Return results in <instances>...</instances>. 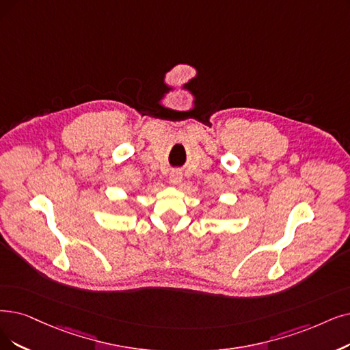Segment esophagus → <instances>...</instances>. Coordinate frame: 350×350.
<instances>
[{
	"instance_id": "obj_1",
	"label": "esophagus",
	"mask_w": 350,
	"mask_h": 350,
	"mask_svg": "<svg viewBox=\"0 0 350 350\" xmlns=\"http://www.w3.org/2000/svg\"><path fill=\"white\" fill-rule=\"evenodd\" d=\"M170 180L172 184H179L180 180H183V174H180L179 171H172L170 175Z\"/></svg>"
}]
</instances>
